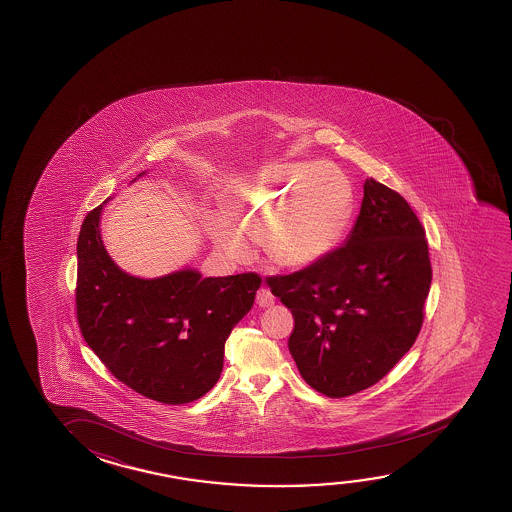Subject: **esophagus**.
I'll return each mask as SVG.
<instances>
[{
    "label": "esophagus",
    "instance_id": "34e87169",
    "mask_svg": "<svg viewBox=\"0 0 512 512\" xmlns=\"http://www.w3.org/2000/svg\"><path fill=\"white\" fill-rule=\"evenodd\" d=\"M256 304L263 307V309H265V307H272L275 304V297L267 288H261V290L256 293Z\"/></svg>",
    "mask_w": 512,
    "mask_h": 512
}]
</instances>
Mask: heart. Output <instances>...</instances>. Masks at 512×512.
I'll return each mask as SVG.
<instances>
[{"label": "heart", "mask_w": 512, "mask_h": 512, "mask_svg": "<svg viewBox=\"0 0 512 512\" xmlns=\"http://www.w3.org/2000/svg\"><path fill=\"white\" fill-rule=\"evenodd\" d=\"M353 187L323 162H272L229 205V217L247 237L261 240L270 261L306 268L336 249L350 221ZM228 221L214 224L217 244L233 254L247 240Z\"/></svg>", "instance_id": "1"}]
</instances>
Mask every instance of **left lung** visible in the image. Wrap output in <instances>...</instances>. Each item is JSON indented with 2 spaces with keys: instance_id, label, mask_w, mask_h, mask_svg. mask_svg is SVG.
<instances>
[{
  "instance_id": "8db88e82",
  "label": "left lung",
  "mask_w": 512,
  "mask_h": 512,
  "mask_svg": "<svg viewBox=\"0 0 512 512\" xmlns=\"http://www.w3.org/2000/svg\"><path fill=\"white\" fill-rule=\"evenodd\" d=\"M424 237L406 199L367 178L344 244L316 265L268 277L295 318L288 348L314 390L328 397L357 394L412 348L431 286Z\"/></svg>"
}]
</instances>
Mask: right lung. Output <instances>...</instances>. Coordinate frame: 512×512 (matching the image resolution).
I'll return each mask as SVG.
<instances>
[{
	"instance_id": "obj_1",
	"label": "right lung",
	"mask_w": 512,
	"mask_h": 512,
	"mask_svg": "<svg viewBox=\"0 0 512 512\" xmlns=\"http://www.w3.org/2000/svg\"><path fill=\"white\" fill-rule=\"evenodd\" d=\"M109 199L86 215L77 238L76 307L84 341L141 396L164 405L196 401L219 380L224 343L251 311L260 275L203 279L196 268H182L143 279L123 272L100 235Z\"/></svg>"
}]
</instances>
